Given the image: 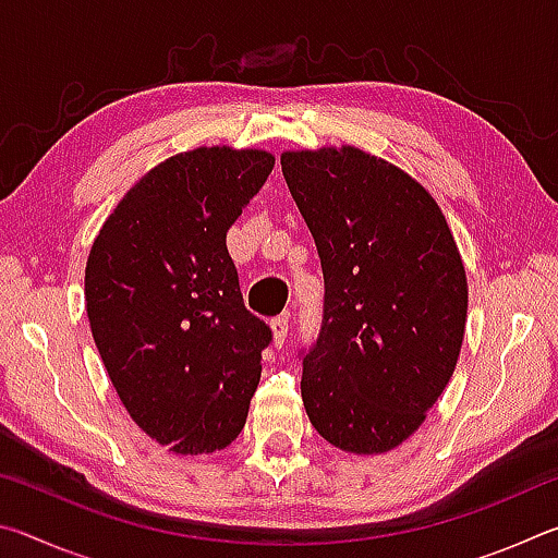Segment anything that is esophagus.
<instances>
[{
    "mask_svg": "<svg viewBox=\"0 0 558 558\" xmlns=\"http://www.w3.org/2000/svg\"><path fill=\"white\" fill-rule=\"evenodd\" d=\"M288 323H290V315H278L276 319L270 323V329H272V342H276V347H282V342H286L288 337Z\"/></svg>",
    "mask_w": 558,
    "mask_h": 558,
    "instance_id": "34e87169",
    "label": "esophagus"
}]
</instances>
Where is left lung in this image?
I'll return each instance as SVG.
<instances>
[{"mask_svg": "<svg viewBox=\"0 0 558 558\" xmlns=\"http://www.w3.org/2000/svg\"><path fill=\"white\" fill-rule=\"evenodd\" d=\"M280 165L325 276L323 327L300 352L310 423L339 450H393L456 372L468 317L456 239L426 189L381 157L344 145Z\"/></svg>", "mask_w": 558, "mask_h": 558, "instance_id": "1", "label": "left lung"}]
</instances>
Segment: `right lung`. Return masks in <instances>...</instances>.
I'll return each instance as SVG.
<instances>
[{
  "mask_svg": "<svg viewBox=\"0 0 558 558\" xmlns=\"http://www.w3.org/2000/svg\"><path fill=\"white\" fill-rule=\"evenodd\" d=\"M266 149L196 147L159 162L93 241L86 310L132 421L179 456L239 438L272 332L248 313L226 231L266 184Z\"/></svg>",
  "mask_w": 558,
  "mask_h": 558,
  "instance_id": "1",
  "label": "right lung"
}]
</instances>
